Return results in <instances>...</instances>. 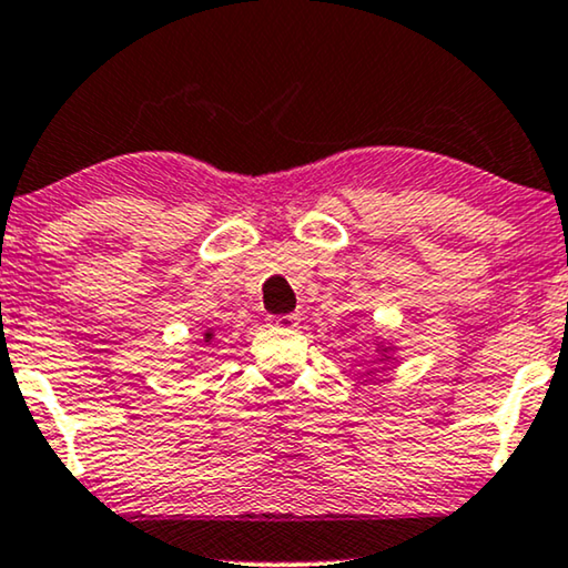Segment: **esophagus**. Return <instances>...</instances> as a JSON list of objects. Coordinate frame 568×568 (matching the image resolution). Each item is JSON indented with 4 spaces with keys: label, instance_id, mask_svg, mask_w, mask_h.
<instances>
[{
    "label": "esophagus",
    "instance_id": "esophagus-1",
    "mask_svg": "<svg viewBox=\"0 0 568 568\" xmlns=\"http://www.w3.org/2000/svg\"><path fill=\"white\" fill-rule=\"evenodd\" d=\"M298 322H301L298 314H277V316H270L272 327H280V329H296Z\"/></svg>",
    "mask_w": 568,
    "mask_h": 568
}]
</instances>
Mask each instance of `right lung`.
I'll return each instance as SVG.
<instances>
[{"mask_svg": "<svg viewBox=\"0 0 568 568\" xmlns=\"http://www.w3.org/2000/svg\"><path fill=\"white\" fill-rule=\"evenodd\" d=\"M210 339H213V332H207V335H205V343H210Z\"/></svg>", "mask_w": 568, "mask_h": 568, "instance_id": "right-lung-1", "label": "right lung"}]
</instances>
